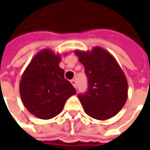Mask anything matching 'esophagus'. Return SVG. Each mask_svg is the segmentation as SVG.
Returning a JSON list of instances; mask_svg holds the SVG:
<instances>
[{
  "instance_id": "esophagus-1",
  "label": "esophagus",
  "mask_w": 150,
  "mask_h": 150,
  "mask_svg": "<svg viewBox=\"0 0 150 150\" xmlns=\"http://www.w3.org/2000/svg\"><path fill=\"white\" fill-rule=\"evenodd\" d=\"M71 83L72 84V86L75 88H77V83H76V81L74 80V79H72V80H71Z\"/></svg>"
}]
</instances>
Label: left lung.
<instances>
[{"label":"left lung","mask_w":150,"mask_h":150,"mask_svg":"<svg viewBox=\"0 0 150 150\" xmlns=\"http://www.w3.org/2000/svg\"><path fill=\"white\" fill-rule=\"evenodd\" d=\"M88 81L86 93L78 94L85 112L98 120L115 116L128 98L127 78L110 52L100 47L92 51L76 50Z\"/></svg>","instance_id":"obj_1"}]
</instances>
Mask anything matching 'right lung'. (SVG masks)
Listing matches in <instances>:
<instances>
[{"label":"right lung","mask_w":150,"mask_h":150,"mask_svg":"<svg viewBox=\"0 0 150 150\" xmlns=\"http://www.w3.org/2000/svg\"><path fill=\"white\" fill-rule=\"evenodd\" d=\"M60 54L42 49L23 72L19 85L21 102L28 112L41 119H50L63 109L67 99L76 90L64 78L59 67Z\"/></svg>","instance_id":"obj_1"}]
</instances>
